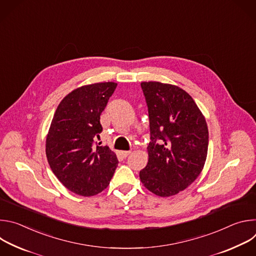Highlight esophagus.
<instances>
[{"instance_id": "esophagus-1", "label": "esophagus", "mask_w": 256, "mask_h": 256, "mask_svg": "<svg viewBox=\"0 0 256 256\" xmlns=\"http://www.w3.org/2000/svg\"><path fill=\"white\" fill-rule=\"evenodd\" d=\"M120 156H122V158H126V157L130 154V151H120Z\"/></svg>"}]
</instances>
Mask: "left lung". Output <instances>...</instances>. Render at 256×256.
Wrapping results in <instances>:
<instances>
[{
	"label": "left lung",
	"mask_w": 256,
	"mask_h": 256,
	"mask_svg": "<svg viewBox=\"0 0 256 256\" xmlns=\"http://www.w3.org/2000/svg\"><path fill=\"white\" fill-rule=\"evenodd\" d=\"M140 87L149 109L152 142L140 179L154 194L172 196L188 188L204 169L208 124L192 97L180 87L155 81L142 82Z\"/></svg>",
	"instance_id": "left-lung-1"
}]
</instances>
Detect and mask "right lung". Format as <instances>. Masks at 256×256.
I'll use <instances>...</instances> for the list:
<instances>
[{
	"label": "right lung",
	"instance_id": "add662e5",
	"mask_svg": "<svg viewBox=\"0 0 256 256\" xmlns=\"http://www.w3.org/2000/svg\"><path fill=\"white\" fill-rule=\"evenodd\" d=\"M118 84L94 83L70 92L58 104L46 134L48 164L72 192L92 196L110 182L118 160L107 146L94 140L102 132L100 114Z\"/></svg>",
	"mask_w": 256,
	"mask_h": 256
}]
</instances>
